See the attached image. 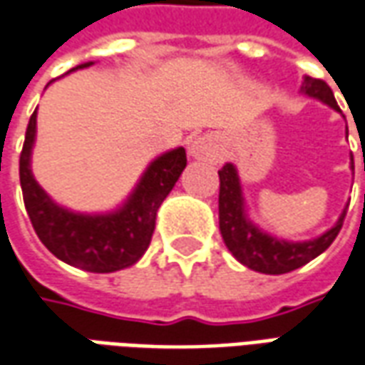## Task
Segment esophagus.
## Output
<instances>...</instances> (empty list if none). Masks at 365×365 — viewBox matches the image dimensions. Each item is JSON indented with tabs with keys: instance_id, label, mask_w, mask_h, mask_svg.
<instances>
[{
	"instance_id": "1",
	"label": "esophagus",
	"mask_w": 365,
	"mask_h": 365,
	"mask_svg": "<svg viewBox=\"0 0 365 365\" xmlns=\"http://www.w3.org/2000/svg\"><path fill=\"white\" fill-rule=\"evenodd\" d=\"M190 154L201 162H211V164L219 162V158H221L217 140L213 136H200V138L193 140L190 146Z\"/></svg>"
}]
</instances>
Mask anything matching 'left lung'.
Here are the masks:
<instances>
[{
	"mask_svg": "<svg viewBox=\"0 0 365 365\" xmlns=\"http://www.w3.org/2000/svg\"><path fill=\"white\" fill-rule=\"evenodd\" d=\"M300 93L318 98L334 110L340 112V106L334 98L330 86L320 78L304 76ZM346 209L332 229H328L316 239L292 243L264 233L253 225V221L245 213V200L241 182L233 164H225L219 170V231L225 241L227 249L237 261L264 274H284L307 264L334 243L344 225Z\"/></svg>",
	"mask_w": 365,
	"mask_h": 365,
	"instance_id": "left-lung-1",
	"label": "left lung"
}]
</instances>
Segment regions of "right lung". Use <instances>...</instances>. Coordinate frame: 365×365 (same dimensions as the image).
Returning <instances> with one entry per match:
<instances>
[{
    "instance_id": "1",
    "label": "right lung",
    "mask_w": 365,
    "mask_h": 365,
    "mask_svg": "<svg viewBox=\"0 0 365 365\" xmlns=\"http://www.w3.org/2000/svg\"><path fill=\"white\" fill-rule=\"evenodd\" d=\"M91 65L85 63L76 68ZM35 132L37 110L31 114L25 132L19 182L27 215L41 243L63 262L88 272H114L140 261L152 241L158 209L187 164L185 150L175 148L158 156L122 207L112 213L86 215L57 205L35 182L31 174Z\"/></svg>"
}]
</instances>
